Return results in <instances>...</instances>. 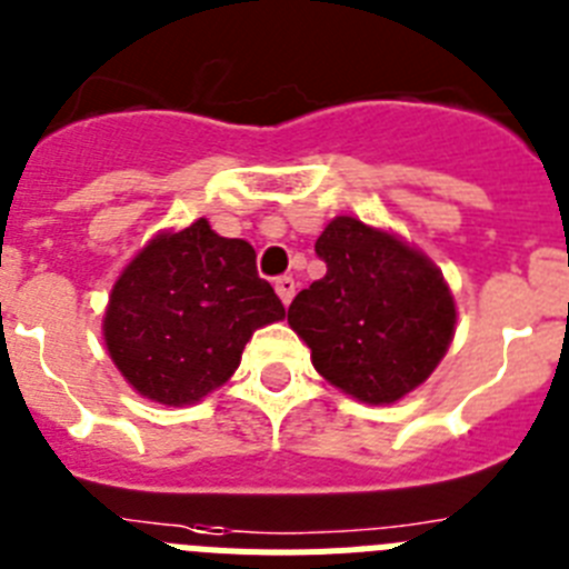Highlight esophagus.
Returning <instances> with one entry per match:
<instances>
[{"label": "esophagus", "instance_id": "obj_1", "mask_svg": "<svg viewBox=\"0 0 569 569\" xmlns=\"http://www.w3.org/2000/svg\"><path fill=\"white\" fill-rule=\"evenodd\" d=\"M274 291H278V298L283 300V306H289L291 298H295V280L283 274V278L274 280Z\"/></svg>", "mask_w": 569, "mask_h": 569}]
</instances>
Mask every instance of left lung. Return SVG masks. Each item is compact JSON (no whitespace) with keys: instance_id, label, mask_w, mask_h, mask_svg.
<instances>
[{"instance_id":"8db88e82","label":"left lung","mask_w":569,"mask_h":569,"mask_svg":"<svg viewBox=\"0 0 569 569\" xmlns=\"http://www.w3.org/2000/svg\"><path fill=\"white\" fill-rule=\"evenodd\" d=\"M315 251L326 274L289 306L312 367L360 403L407 398L456 335V298L441 269L401 234L349 214L329 220Z\"/></svg>"}]
</instances>
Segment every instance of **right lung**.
<instances>
[{
	"instance_id": "add662e5",
	"label": "right lung",
	"mask_w": 569,
	"mask_h": 569,
	"mask_svg": "<svg viewBox=\"0 0 569 569\" xmlns=\"http://www.w3.org/2000/svg\"><path fill=\"white\" fill-rule=\"evenodd\" d=\"M257 254L206 217L154 234L108 295L102 338L128 387L162 407L202 401L234 375L246 343L286 309Z\"/></svg>"
}]
</instances>
